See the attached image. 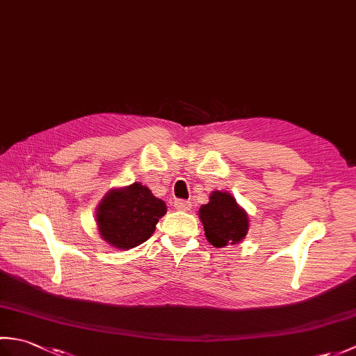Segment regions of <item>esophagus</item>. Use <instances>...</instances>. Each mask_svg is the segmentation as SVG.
Masks as SVG:
<instances>
[{
    "instance_id": "34e87169",
    "label": "esophagus",
    "mask_w": 356,
    "mask_h": 356,
    "mask_svg": "<svg viewBox=\"0 0 356 356\" xmlns=\"http://www.w3.org/2000/svg\"><path fill=\"white\" fill-rule=\"evenodd\" d=\"M174 208H176L177 211H190L191 209V202L176 200V202H174Z\"/></svg>"
}]
</instances>
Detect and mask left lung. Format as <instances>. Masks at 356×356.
Instances as JSON below:
<instances>
[{
  "label": "left lung",
  "mask_w": 356,
  "mask_h": 356,
  "mask_svg": "<svg viewBox=\"0 0 356 356\" xmlns=\"http://www.w3.org/2000/svg\"><path fill=\"white\" fill-rule=\"evenodd\" d=\"M205 237L214 248L237 245L246 237L249 217L228 191H213L209 202L199 209Z\"/></svg>",
  "instance_id": "obj_1"
}]
</instances>
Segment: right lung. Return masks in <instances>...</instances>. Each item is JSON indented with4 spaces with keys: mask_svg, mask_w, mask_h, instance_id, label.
I'll list each match as a JSON object with an SVG mask.
<instances>
[{
    "mask_svg": "<svg viewBox=\"0 0 356 356\" xmlns=\"http://www.w3.org/2000/svg\"><path fill=\"white\" fill-rule=\"evenodd\" d=\"M95 214L104 241L119 251H127L153 236L159 218L166 214V205L148 186L134 182L110 190Z\"/></svg>",
    "mask_w": 356,
    "mask_h": 356,
    "instance_id": "1",
    "label": "right lung"
}]
</instances>
